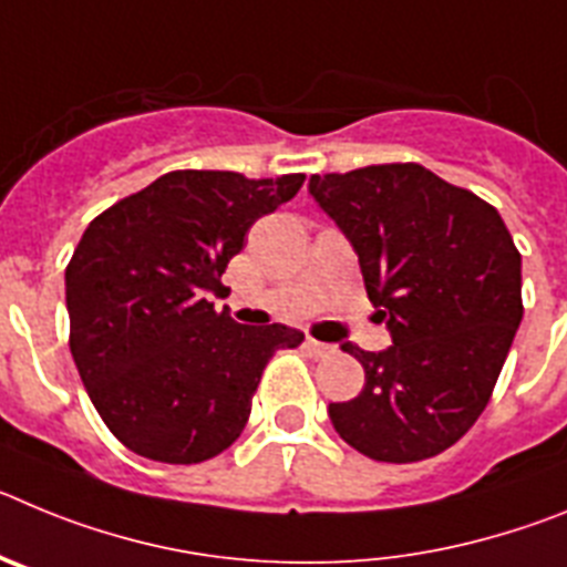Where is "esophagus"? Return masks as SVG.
<instances>
[{
	"mask_svg": "<svg viewBox=\"0 0 567 567\" xmlns=\"http://www.w3.org/2000/svg\"><path fill=\"white\" fill-rule=\"evenodd\" d=\"M307 352L312 354V358H332L334 354V346H329V343H320V340H315V338H307Z\"/></svg>",
	"mask_w": 567,
	"mask_h": 567,
	"instance_id": "34e87169",
	"label": "esophagus"
}]
</instances>
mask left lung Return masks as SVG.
I'll use <instances>...</instances> for the list:
<instances>
[{
    "label": "left lung",
    "mask_w": 567,
    "mask_h": 567,
    "mask_svg": "<svg viewBox=\"0 0 567 567\" xmlns=\"http://www.w3.org/2000/svg\"><path fill=\"white\" fill-rule=\"evenodd\" d=\"M343 229L394 343L363 352V392L329 403L334 432L378 463L445 452L477 423L523 320V258L488 202L420 164L309 178Z\"/></svg>",
    "instance_id": "8db88e82"
}]
</instances>
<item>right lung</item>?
<instances>
[{
	"label": "right lung",
	"instance_id": "obj_1",
	"mask_svg": "<svg viewBox=\"0 0 567 567\" xmlns=\"http://www.w3.org/2000/svg\"><path fill=\"white\" fill-rule=\"evenodd\" d=\"M303 173L247 178L175 169L96 215L64 269L70 352L104 425L130 452L173 465L221 454L252 412L278 349L303 332L215 312L244 235L303 187Z\"/></svg>",
	"mask_w": 567,
	"mask_h": 567
}]
</instances>
